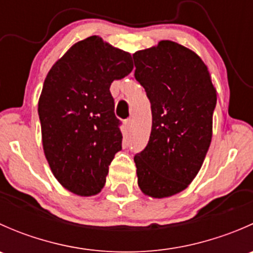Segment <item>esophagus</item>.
<instances>
[{"label": "esophagus", "mask_w": 253, "mask_h": 253, "mask_svg": "<svg viewBox=\"0 0 253 253\" xmlns=\"http://www.w3.org/2000/svg\"><path fill=\"white\" fill-rule=\"evenodd\" d=\"M125 126H126L127 131H131L132 128H133V120L132 119H128L125 121Z\"/></svg>", "instance_id": "esophagus-1"}]
</instances>
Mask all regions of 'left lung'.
Wrapping results in <instances>:
<instances>
[{"mask_svg": "<svg viewBox=\"0 0 253 253\" xmlns=\"http://www.w3.org/2000/svg\"><path fill=\"white\" fill-rule=\"evenodd\" d=\"M132 56L153 116L147 147L134 157L138 186L148 197H171L202 168L213 136L216 90L202 58L171 40Z\"/></svg>", "mask_w": 253, "mask_h": 253, "instance_id": "8db88e82", "label": "left lung"}]
</instances>
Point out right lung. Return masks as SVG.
<instances>
[{"instance_id": "1", "label": "right lung", "mask_w": 253, "mask_h": 253, "mask_svg": "<svg viewBox=\"0 0 253 253\" xmlns=\"http://www.w3.org/2000/svg\"><path fill=\"white\" fill-rule=\"evenodd\" d=\"M133 70L128 52L98 35L76 42L48 71L38 103L45 158L56 180L82 197L103 190L122 134L110 85Z\"/></svg>"}]
</instances>
